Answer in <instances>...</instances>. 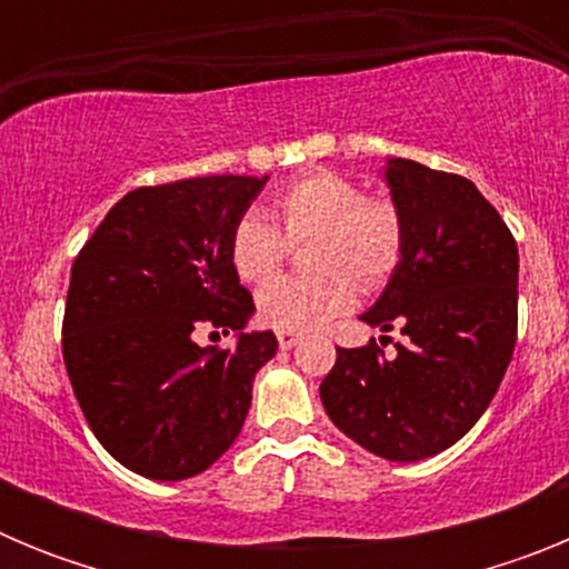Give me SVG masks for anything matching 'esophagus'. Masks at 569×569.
<instances>
[{
  "instance_id": "esophagus-1",
  "label": "esophagus",
  "mask_w": 569,
  "mask_h": 569,
  "mask_svg": "<svg viewBox=\"0 0 569 569\" xmlns=\"http://www.w3.org/2000/svg\"><path fill=\"white\" fill-rule=\"evenodd\" d=\"M276 339H279V347L281 350H290V347H296L301 341L299 333H293V330H279L276 333Z\"/></svg>"
}]
</instances>
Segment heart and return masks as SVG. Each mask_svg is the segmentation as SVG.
<instances>
[{
	"mask_svg": "<svg viewBox=\"0 0 569 569\" xmlns=\"http://www.w3.org/2000/svg\"><path fill=\"white\" fill-rule=\"evenodd\" d=\"M268 222L248 213L230 236V264L248 284H263L287 260L290 243L315 239L310 277L261 288L259 319L276 330H313L353 308L356 290H379L405 259L407 219L387 196L333 170H313L273 196Z\"/></svg>",
	"mask_w": 569,
	"mask_h": 569,
	"instance_id": "1",
	"label": "heart"
}]
</instances>
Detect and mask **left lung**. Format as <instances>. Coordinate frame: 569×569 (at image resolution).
Wrapping results in <instances>:
<instances>
[{
  "instance_id": "obj_1",
  "label": "left lung",
  "mask_w": 569,
  "mask_h": 569,
  "mask_svg": "<svg viewBox=\"0 0 569 569\" xmlns=\"http://www.w3.org/2000/svg\"><path fill=\"white\" fill-rule=\"evenodd\" d=\"M385 179L407 219V248L361 321L399 328L407 341L393 356L373 339L336 347L319 393L356 445L419 461L456 445L505 379L519 330V248L465 176L390 159Z\"/></svg>"
}]
</instances>
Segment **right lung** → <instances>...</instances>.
<instances>
[{"label": "right lung", "mask_w": 569, "mask_h": 569, "mask_svg": "<svg viewBox=\"0 0 569 569\" xmlns=\"http://www.w3.org/2000/svg\"><path fill=\"white\" fill-rule=\"evenodd\" d=\"M268 176H202L136 188L70 268L62 356L99 445L156 481L208 470L239 436L276 336L241 333L256 310L230 236ZM199 329L239 332L202 348Z\"/></svg>", "instance_id": "right-lung-1"}]
</instances>
